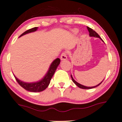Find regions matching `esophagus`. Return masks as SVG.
Here are the masks:
<instances>
[{"label":"esophagus","instance_id":"obj_1","mask_svg":"<svg viewBox=\"0 0 122 122\" xmlns=\"http://www.w3.org/2000/svg\"><path fill=\"white\" fill-rule=\"evenodd\" d=\"M61 61H66V60L67 59V54H66V52L64 51V52L61 53Z\"/></svg>","mask_w":122,"mask_h":122}]
</instances>
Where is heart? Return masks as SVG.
I'll return each mask as SVG.
<instances>
[{"mask_svg":"<svg viewBox=\"0 0 122 122\" xmlns=\"http://www.w3.org/2000/svg\"><path fill=\"white\" fill-rule=\"evenodd\" d=\"M73 33H74V34H77L78 33V30L77 29H74L73 30Z\"/></svg>","mask_w":122,"mask_h":122,"instance_id":"b5f03b06","label":"heart"}]
</instances>
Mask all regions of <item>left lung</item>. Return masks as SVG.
Here are the masks:
<instances>
[{
  "instance_id": "8db88e82",
  "label": "left lung",
  "mask_w": 122,
  "mask_h": 122,
  "mask_svg": "<svg viewBox=\"0 0 122 122\" xmlns=\"http://www.w3.org/2000/svg\"><path fill=\"white\" fill-rule=\"evenodd\" d=\"M87 29L88 30V31H89V36H94V37H97V38H99L101 39L102 41H103L102 40V39L100 37V36H99V35L98 34V33H97L96 31H95L94 30H93L92 29H91V28L88 27V26H87ZM71 79H72V81L73 82H74L75 84H76V86H77L78 87L80 88H81V89H92V88H94L95 87H97V86H99L100 84H101L102 83V81H101V83H99V84H98V85H97V86H83V85H81V84H79V83H78V82H76V81H74V79H73V76H72L71 75ZM104 80V79H103Z\"/></svg>"
}]
</instances>
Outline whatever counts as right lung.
Returning a JSON list of instances; mask_svg holds the SVG:
<instances>
[{
    "instance_id": "obj_1",
    "label": "right lung",
    "mask_w": 122,
    "mask_h": 122,
    "mask_svg": "<svg viewBox=\"0 0 122 122\" xmlns=\"http://www.w3.org/2000/svg\"><path fill=\"white\" fill-rule=\"evenodd\" d=\"M38 27H34L28 30H26L22 34H21L20 36L19 37L24 36L25 34H28V33H30L31 32H34L37 30ZM61 62V59L59 58H56V59H55L54 61L51 63L50 67L49 68V70L46 73V76H44V78L41 81H36V82L34 83H26L22 81H20L19 79H18L15 76H14V77L15 78L16 81H17L20 86L21 87H23L24 89H25L26 91L31 92H41L44 91L49 86L50 81L52 78L53 75H54L55 71H56V68H57L58 66H59Z\"/></svg>"
}]
</instances>
